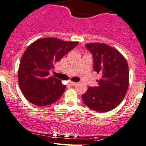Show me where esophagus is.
Returning a JSON list of instances; mask_svg holds the SVG:
<instances>
[{
  "label": "esophagus",
  "mask_w": 146,
  "mask_h": 146,
  "mask_svg": "<svg viewBox=\"0 0 146 146\" xmlns=\"http://www.w3.org/2000/svg\"><path fill=\"white\" fill-rule=\"evenodd\" d=\"M76 84H77V83H76V82H70V85L71 86H76Z\"/></svg>",
  "instance_id": "esophagus-1"
}]
</instances>
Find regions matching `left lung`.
Segmentation results:
<instances>
[{"instance_id": "obj_1", "label": "left lung", "mask_w": 146, "mask_h": 146, "mask_svg": "<svg viewBox=\"0 0 146 146\" xmlns=\"http://www.w3.org/2000/svg\"><path fill=\"white\" fill-rule=\"evenodd\" d=\"M93 54L94 70L101 74L98 86L89 87L82 95L86 106L98 112L112 110L120 104L129 86V66L117 49L106 43H87Z\"/></svg>"}]
</instances>
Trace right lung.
I'll list each match as a JSON object with an SVG mask.
<instances>
[{"label": "right lung", "mask_w": 146, "mask_h": 146, "mask_svg": "<svg viewBox=\"0 0 146 146\" xmlns=\"http://www.w3.org/2000/svg\"><path fill=\"white\" fill-rule=\"evenodd\" d=\"M78 43L47 37L28 46L19 62L18 82L29 102L35 106H47L61 97L66 86L56 77L49 76V72Z\"/></svg>", "instance_id": "obj_1"}]
</instances>
